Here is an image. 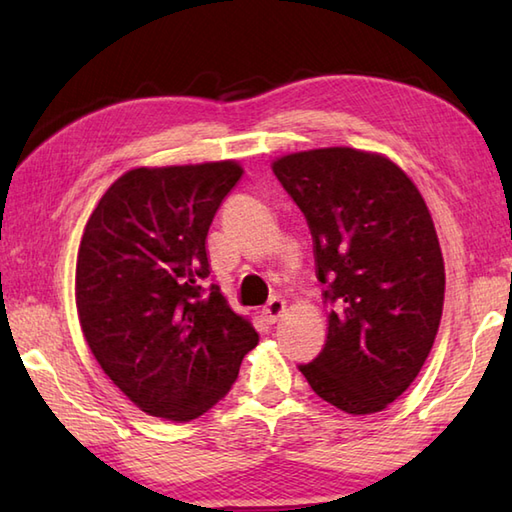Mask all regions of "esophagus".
<instances>
[{"label":"esophagus","mask_w":512,"mask_h":512,"mask_svg":"<svg viewBox=\"0 0 512 512\" xmlns=\"http://www.w3.org/2000/svg\"><path fill=\"white\" fill-rule=\"evenodd\" d=\"M284 312H286V301L279 299V297L270 299L268 306L262 310L264 319H266L268 323H277L281 317H284Z\"/></svg>","instance_id":"esophagus-1"}]
</instances>
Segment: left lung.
Returning <instances> with one entry per match:
<instances>
[{
	"mask_svg": "<svg viewBox=\"0 0 512 512\" xmlns=\"http://www.w3.org/2000/svg\"><path fill=\"white\" fill-rule=\"evenodd\" d=\"M273 171L306 215L332 308L321 354L299 372L336 409L383 411L416 380L442 317L444 262L427 204L372 151H297Z\"/></svg>",
	"mask_w": 512,
	"mask_h": 512,
	"instance_id": "obj_1",
	"label": "left lung"
}]
</instances>
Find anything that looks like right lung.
<instances>
[{
    "mask_svg": "<svg viewBox=\"0 0 512 512\" xmlns=\"http://www.w3.org/2000/svg\"><path fill=\"white\" fill-rule=\"evenodd\" d=\"M244 169L235 160L123 173L76 257V312L103 372L149 416L189 422L220 402L259 341L211 275L206 233Z\"/></svg>",
    "mask_w": 512,
    "mask_h": 512,
    "instance_id": "1",
    "label": "right lung"
}]
</instances>
